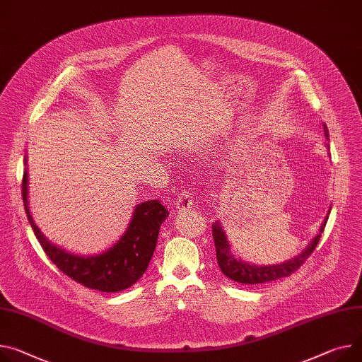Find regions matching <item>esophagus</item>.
<instances>
[{"instance_id":"34e87169","label":"esophagus","mask_w":362,"mask_h":362,"mask_svg":"<svg viewBox=\"0 0 362 362\" xmlns=\"http://www.w3.org/2000/svg\"><path fill=\"white\" fill-rule=\"evenodd\" d=\"M175 206L178 210H189L194 207V197H192V192L191 191H182L177 202Z\"/></svg>"}]
</instances>
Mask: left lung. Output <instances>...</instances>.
Instances as JSON below:
<instances>
[{
  "instance_id": "8db88e82",
  "label": "left lung",
  "mask_w": 362,
  "mask_h": 362,
  "mask_svg": "<svg viewBox=\"0 0 362 362\" xmlns=\"http://www.w3.org/2000/svg\"><path fill=\"white\" fill-rule=\"evenodd\" d=\"M323 132L326 139H329V132L325 123H323ZM326 146L329 151V145ZM327 217H329V211L319 229V233L310 240L308 246L304 247L303 252H300L297 257L286 262L272 264V265H255L252 262H246V261H242L240 258H236L230 251V243L228 240V236L223 228H221V223L218 220H216L213 223V239L216 246L217 264L221 272H223L228 278L240 284H262V283L278 280V278L288 276L294 271H297L303 265V262L308 259L310 254L315 251V247L317 246L319 239L325 230Z\"/></svg>"
}]
</instances>
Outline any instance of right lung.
I'll list each match as a JSON object with an SVG mask.
<instances>
[{"mask_svg":"<svg viewBox=\"0 0 362 362\" xmlns=\"http://www.w3.org/2000/svg\"><path fill=\"white\" fill-rule=\"evenodd\" d=\"M24 165H27L25 156ZM27 175L29 174L25 166L21 196L27 218L46 255L65 275L82 286L104 293L126 290L141 280L155 252L160 225L170 214L159 200L137 204L126 232L107 251L94 255H78L52 243L35 223L27 199L29 197Z\"/></svg>","mask_w":362,"mask_h":362,"instance_id":"1","label":"right lung"}]
</instances>
